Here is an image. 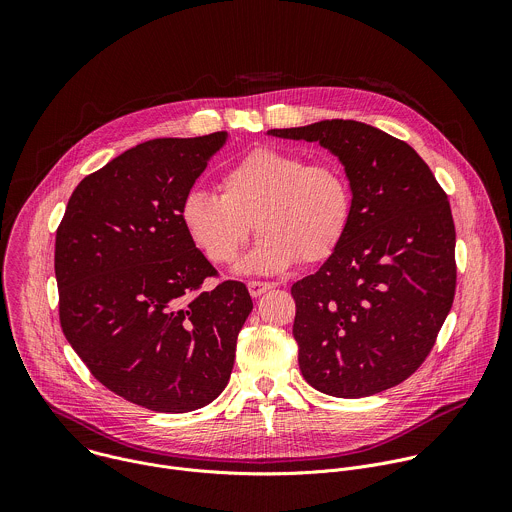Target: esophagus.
I'll return each instance as SVG.
<instances>
[{"label": "esophagus", "instance_id": "esophagus-1", "mask_svg": "<svg viewBox=\"0 0 512 512\" xmlns=\"http://www.w3.org/2000/svg\"><path fill=\"white\" fill-rule=\"evenodd\" d=\"M247 287H249V294H251L253 298H259V296H263V294H265V291H269V289L273 287V283L253 279V281H249V283H247Z\"/></svg>", "mask_w": 512, "mask_h": 512}]
</instances>
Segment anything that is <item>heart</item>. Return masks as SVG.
Here are the masks:
<instances>
[{
	"instance_id": "obj_1",
	"label": "heart",
	"mask_w": 512,
	"mask_h": 512,
	"mask_svg": "<svg viewBox=\"0 0 512 512\" xmlns=\"http://www.w3.org/2000/svg\"><path fill=\"white\" fill-rule=\"evenodd\" d=\"M221 190L190 188L180 202L188 239L216 265L237 259L253 225L261 235L241 265L245 271L320 263L338 249L352 221L346 172L294 150L247 152L221 174Z\"/></svg>"
}]
</instances>
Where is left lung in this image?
<instances>
[{
  "mask_svg": "<svg viewBox=\"0 0 512 512\" xmlns=\"http://www.w3.org/2000/svg\"><path fill=\"white\" fill-rule=\"evenodd\" d=\"M318 141L340 158L352 221L326 263L291 285L304 379L358 399L411 377L456 294V227L448 194L409 143L360 121L269 129Z\"/></svg>",
  "mask_w": 512,
  "mask_h": 512,
  "instance_id": "1",
  "label": "left lung"
}]
</instances>
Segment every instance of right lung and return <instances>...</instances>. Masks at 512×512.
Wrapping results in <instances>:
<instances>
[{"label": "right lung", "mask_w": 512, "mask_h": 512, "mask_svg": "<svg viewBox=\"0 0 512 512\" xmlns=\"http://www.w3.org/2000/svg\"><path fill=\"white\" fill-rule=\"evenodd\" d=\"M227 133L143 141L72 192L56 229L58 316L68 344L115 395L160 413L214 401L253 310L241 281L188 239L180 202Z\"/></svg>", "instance_id": "obj_1"}]
</instances>
